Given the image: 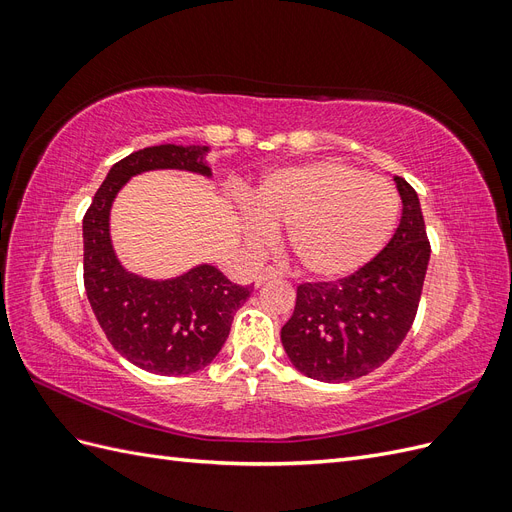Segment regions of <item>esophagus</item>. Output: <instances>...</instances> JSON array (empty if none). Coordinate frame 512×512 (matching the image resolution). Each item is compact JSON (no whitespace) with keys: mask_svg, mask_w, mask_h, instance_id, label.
<instances>
[{"mask_svg":"<svg viewBox=\"0 0 512 512\" xmlns=\"http://www.w3.org/2000/svg\"><path fill=\"white\" fill-rule=\"evenodd\" d=\"M275 277H277V271H275V269H262V271L254 277V284L260 286V284H265V282H269V280H275Z\"/></svg>","mask_w":512,"mask_h":512,"instance_id":"1","label":"esophagus"}]
</instances>
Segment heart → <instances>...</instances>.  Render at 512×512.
Wrapping results in <instances>:
<instances>
[{"instance_id":"heart-1","label":"heart","mask_w":512,"mask_h":512,"mask_svg":"<svg viewBox=\"0 0 512 512\" xmlns=\"http://www.w3.org/2000/svg\"><path fill=\"white\" fill-rule=\"evenodd\" d=\"M243 235L250 245L269 237V224L286 226L294 260L320 280H342L369 265L393 237L401 200L380 175L337 160L275 170L254 192Z\"/></svg>"}]
</instances>
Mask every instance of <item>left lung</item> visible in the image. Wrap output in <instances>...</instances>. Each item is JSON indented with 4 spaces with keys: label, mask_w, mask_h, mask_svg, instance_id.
<instances>
[{
    "label": "left lung",
    "mask_w": 512,
    "mask_h": 512,
    "mask_svg": "<svg viewBox=\"0 0 512 512\" xmlns=\"http://www.w3.org/2000/svg\"><path fill=\"white\" fill-rule=\"evenodd\" d=\"M401 220L384 250L339 282L301 284L297 305L282 327L290 363L307 378L348 382L380 367L408 335L429 265L421 200L393 177Z\"/></svg>",
    "instance_id": "obj_1"
}]
</instances>
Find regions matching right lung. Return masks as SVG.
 Instances as JSON below:
<instances>
[{"label": "right lung", "mask_w": 512, "mask_h": 512, "mask_svg": "<svg viewBox=\"0 0 512 512\" xmlns=\"http://www.w3.org/2000/svg\"><path fill=\"white\" fill-rule=\"evenodd\" d=\"M205 145H158L130 153L100 185L83 218L85 290L113 348L151 374L188 376L220 354L252 286H239L209 262L168 280L128 271L113 247L111 209L119 190L149 170L213 177Z\"/></svg>", "instance_id": "right-lung-1"}]
</instances>
